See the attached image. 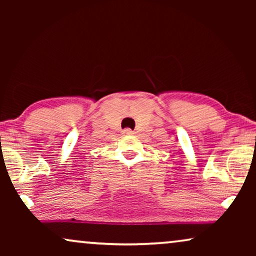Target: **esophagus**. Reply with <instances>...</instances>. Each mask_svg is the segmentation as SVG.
Segmentation results:
<instances>
[{"label":"esophagus","instance_id":"1","mask_svg":"<svg viewBox=\"0 0 256 256\" xmlns=\"http://www.w3.org/2000/svg\"><path fill=\"white\" fill-rule=\"evenodd\" d=\"M122 132H124V135H132V134H134V132H132V129H129V128L124 129V130H122Z\"/></svg>","mask_w":256,"mask_h":256}]
</instances>
